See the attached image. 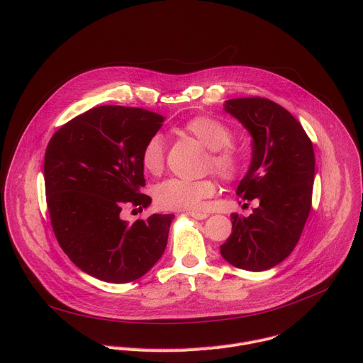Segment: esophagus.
I'll use <instances>...</instances> for the list:
<instances>
[{"instance_id":"obj_1","label":"esophagus","mask_w":363,"mask_h":363,"mask_svg":"<svg viewBox=\"0 0 363 363\" xmlns=\"http://www.w3.org/2000/svg\"><path fill=\"white\" fill-rule=\"evenodd\" d=\"M189 216L195 220H205L206 217H208V214H206V213H194V211L189 213Z\"/></svg>"}]
</instances>
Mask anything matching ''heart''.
<instances>
[{"mask_svg": "<svg viewBox=\"0 0 363 363\" xmlns=\"http://www.w3.org/2000/svg\"><path fill=\"white\" fill-rule=\"evenodd\" d=\"M185 132L195 136L201 143L211 149L210 168L223 179L234 181L242 171V155L231 143V129L210 116H195L189 119ZM140 164L152 175H158L165 167V139L161 133L150 135L142 146ZM218 185L214 179H182L171 178L155 186L153 196L158 206L171 211H199L205 199L216 195Z\"/></svg>", "mask_w": 363, "mask_h": 363, "instance_id": "1", "label": "heart"}]
</instances>
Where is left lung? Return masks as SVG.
Instances as JSON below:
<instances>
[{"instance_id":"1","label":"left lung","mask_w":363,"mask_h":363,"mask_svg":"<svg viewBox=\"0 0 363 363\" xmlns=\"http://www.w3.org/2000/svg\"><path fill=\"white\" fill-rule=\"evenodd\" d=\"M224 108L252 136L251 165L237 195L257 205L248 217L231 214L221 255L237 269L269 270L294 250L312 208L313 145L300 122L270 99H230Z\"/></svg>"}]
</instances>
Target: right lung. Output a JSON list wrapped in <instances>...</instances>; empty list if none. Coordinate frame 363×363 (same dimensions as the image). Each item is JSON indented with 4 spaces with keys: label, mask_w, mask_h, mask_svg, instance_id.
<instances>
[{
    "label": "right lung",
    "mask_w": 363,
    "mask_h": 363,
    "mask_svg": "<svg viewBox=\"0 0 363 363\" xmlns=\"http://www.w3.org/2000/svg\"><path fill=\"white\" fill-rule=\"evenodd\" d=\"M164 116L140 108L106 105L65 123L44 157L45 201L55 235L84 273L109 283L146 274L165 251L174 214H153L132 225L125 205L150 203L140 150Z\"/></svg>",
    "instance_id": "obj_1"
}]
</instances>
